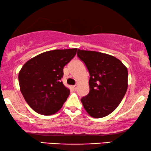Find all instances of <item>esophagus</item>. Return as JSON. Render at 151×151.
I'll use <instances>...</instances> for the list:
<instances>
[{
    "label": "esophagus",
    "mask_w": 151,
    "mask_h": 151,
    "mask_svg": "<svg viewBox=\"0 0 151 151\" xmlns=\"http://www.w3.org/2000/svg\"><path fill=\"white\" fill-rule=\"evenodd\" d=\"M72 87H73L74 90H76L78 88V85H76H76H73V86H72Z\"/></svg>",
    "instance_id": "obj_1"
}]
</instances>
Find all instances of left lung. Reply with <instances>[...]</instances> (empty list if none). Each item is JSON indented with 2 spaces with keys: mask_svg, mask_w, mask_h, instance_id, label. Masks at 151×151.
<instances>
[{
  "mask_svg": "<svg viewBox=\"0 0 151 151\" xmlns=\"http://www.w3.org/2000/svg\"><path fill=\"white\" fill-rule=\"evenodd\" d=\"M77 55L89 72L90 91L81 99L88 114L101 118L118 106L128 88L127 68L113 55L78 49Z\"/></svg>",
  "mask_w": 151,
  "mask_h": 151,
  "instance_id": "left-lung-1",
  "label": "left lung"
}]
</instances>
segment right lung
I'll return each mask as SVG.
<instances>
[{
  "mask_svg": "<svg viewBox=\"0 0 151 151\" xmlns=\"http://www.w3.org/2000/svg\"><path fill=\"white\" fill-rule=\"evenodd\" d=\"M77 49L46 51L22 66L18 74L20 91L36 113L45 115L54 114L67 100L70 90L61 81L63 68L73 58Z\"/></svg>",
  "mask_w": 151,
  "mask_h": 151,
  "instance_id": "obj_1",
  "label": "right lung"
}]
</instances>
